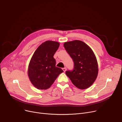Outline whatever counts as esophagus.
<instances>
[{
  "label": "esophagus",
  "mask_w": 122,
  "mask_h": 122,
  "mask_svg": "<svg viewBox=\"0 0 122 122\" xmlns=\"http://www.w3.org/2000/svg\"><path fill=\"white\" fill-rule=\"evenodd\" d=\"M62 70H63V71H64V72H66V71L67 70V69H66V68H63L62 69Z\"/></svg>",
  "instance_id": "esophagus-1"
}]
</instances>
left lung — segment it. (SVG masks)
Segmentation results:
<instances>
[{"label": "left lung", "instance_id": "1", "mask_svg": "<svg viewBox=\"0 0 122 122\" xmlns=\"http://www.w3.org/2000/svg\"><path fill=\"white\" fill-rule=\"evenodd\" d=\"M64 46L74 62L73 71H66V75L77 88L85 89L90 87L98 73L97 61L93 51L79 40L65 42Z\"/></svg>", "mask_w": 122, "mask_h": 122}]
</instances>
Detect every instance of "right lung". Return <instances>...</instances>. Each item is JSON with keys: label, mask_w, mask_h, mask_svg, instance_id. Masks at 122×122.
Listing matches in <instances>:
<instances>
[{"label": "right lung", "mask_w": 122, "mask_h": 122, "mask_svg": "<svg viewBox=\"0 0 122 122\" xmlns=\"http://www.w3.org/2000/svg\"><path fill=\"white\" fill-rule=\"evenodd\" d=\"M59 42L47 41L37 47L30 61L28 75L33 85L38 89H46L53 84L63 70L55 66L53 56Z\"/></svg>", "instance_id": "right-lung-1"}]
</instances>
